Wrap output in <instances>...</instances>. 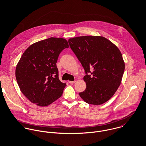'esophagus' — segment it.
I'll list each match as a JSON object with an SVG mask.
<instances>
[{"label": "esophagus", "mask_w": 146, "mask_h": 146, "mask_svg": "<svg viewBox=\"0 0 146 146\" xmlns=\"http://www.w3.org/2000/svg\"><path fill=\"white\" fill-rule=\"evenodd\" d=\"M75 82H76V81H70V82H69V83L73 84L75 83Z\"/></svg>", "instance_id": "1"}]
</instances>
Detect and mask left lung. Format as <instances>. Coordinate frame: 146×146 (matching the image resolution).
<instances>
[{
	"mask_svg": "<svg viewBox=\"0 0 146 146\" xmlns=\"http://www.w3.org/2000/svg\"><path fill=\"white\" fill-rule=\"evenodd\" d=\"M70 46L82 63L86 75L85 90L79 93L89 104L108 101L120 86L125 63L119 48L101 36H83L68 39Z\"/></svg>",
	"mask_w": 146,
	"mask_h": 146,
	"instance_id": "8db88e82",
	"label": "left lung"
}]
</instances>
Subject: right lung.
<instances>
[{"label": "right lung", "mask_w": 146, "mask_h": 146, "mask_svg": "<svg viewBox=\"0 0 146 146\" xmlns=\"http://www.w3.org/2000/svg\"><path fill=\"white\" fill-rule=\"evenodd\" d=\"M68 46L63 38H50L33 44L24 52L16 68V78L30 102L44 107L61 97L66 84L59 80L56 63Z\"/></svg>", "instance_id": "right-lung-1"}]
</instances>
